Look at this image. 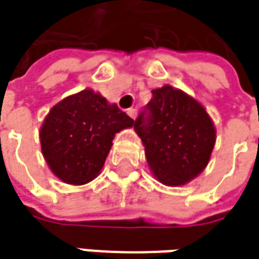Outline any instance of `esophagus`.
<instances>
[{
  "label": "esophagus",
  "instance_id": "esophagus-1",
  "mask_svg": "<svg viewBox=\"0 0 259 259\" xmlns=\"http://www.w3.org/2000/svg\"><path fill=\"white\" fill-rule=\"evenodd\" d=\"M136 114H138V112H136V109H135V108H130V109H127V115H129L130 118H133V120H135V118H136Z\"/></svg>",
  "mask_w": 259,
  "mask_h": 259
}]
</instances>
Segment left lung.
<instances>
[{"label":"left lung","mask_w":259,"mask_h":259,"mask_svg":"<svg viewBox=\"0 0 259 259\" xmlns=\"http://www.w3.org/2000/svg\"><path fill=\"white\" fill-rule=\"evenodd\" d=\"M151 93L148 115L141 114L135 121L147 163L162 184H187L210 162L216 144L214 123L196 99L179 88L166 83Z\"/></svg>","instance_id":"1"}]
</instances>
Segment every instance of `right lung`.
<instances>
[{
	"instance_id": "obj_1",
	"label": "right lung",
	"mask_w": 259,
	"mask_h": 259,
	"mask_svg": "<svg viewBox=\"0 0 259 259\" xmlns=\"http://www.w3.org/2000/svg\"><path fill=\"white\" fill-rule=\"evenodd\" d=\"M133 126L115 103L87 88L52 106L40 127L41 154L55 177L80 186L100 174L115 135Z\"/></svg>"
}]
</instances>
